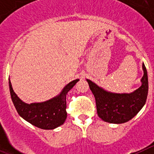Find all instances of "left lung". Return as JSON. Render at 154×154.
<instances>
[{
	"label": "left lung",
	"instance_id": "8db88e82",
	"mask_svg": "<svg viewBox=\"0 0 154 154\" xmlns=\"http://www.w3.org/2000/svg\"><path fill=\"white\" fill-rule=\"evenodd\" d=\"M143 76L141 86L131 93H112L87 79L96 103L98 116L105 122L123 123L133 119L143 108L148 94L147 72L143 64Z\"/></svg>",
	"mask_w": 154,
	"mask_h": 154
}]
</instances>
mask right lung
Instances as JSON below:
<instances>
[{
	"instance_id": "add662e5",
	"label": "right lung",
	"mask_w": 154,
	"mask_h": 154,
	"mask_svg": "<svg viewBox=\"0 0 154 154\" xmlns=\"http://www.w3.org/2000/svg\"><path fill=\"white\" fill-rule=\"evenodd\" d=\"M79 79L73 80L65 86L58 96L43 102L27 104L14 92L9 80L11 96L17 112L31 124L43 130H53L65 123L67 117L66 95Z\"/></svg>"
}]
</instances>
